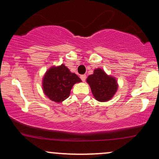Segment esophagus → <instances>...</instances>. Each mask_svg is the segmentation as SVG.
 I'll return each instance as SVG.
<instances>
[{
    "label": "esophagus",
    "instance_id": "1",
    "mask_svg": "<svg viewBox=\"0 0 159 159\" xmlns=\"http://www.w3.org/2000/svg\"><path fill=\"white\" fill-rule=\"evenodd\" d=\"M80 78H81L82 81H85V80H86V75H82L80 76Z\"/></svg>",
    "mask_w": 159,
    "mask_h": 159
}]
</instances>
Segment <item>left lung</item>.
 Instances as JSON below:
<instances>
[{
	"instance_id": "obj_1",
	"label": "left lung",
	"mask_w": 159,
	"mask_h": 159,
	"mask_svg": "<svg viewBox=\"0 0 159 159\" xmlns=\"http://www.w3.org/2000/svg\"><path fill=\"white\" fill-rule=\"evenodd\" d=\"M94 98L98 102H105L114 97L118 90V83L114 76L107 75L102 69H94L93 73L87 78Z\"/></svg>"
}]
</instances>
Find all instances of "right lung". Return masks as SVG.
Masks as SVG:
<instances>
[{
    "label": "right lung",
    "instance_id": "obj_1",
    "mask_svg": "<svg viewBox=\"0 0 159 159\" xmlns=\"http://www.w3.org/2000/svg\"><path fill=\"white\" fill-rule=\"evenodd\" d=\"M81 80L76 74L70 72L66 66H52L45 72L42 87L45 96L56 103H61L70 95L75 84Z\"/></svg>",
    "mask_w": 159,
    "mask_h": 159
}]
</instances>
